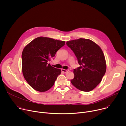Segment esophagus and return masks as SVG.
Instances as JSON below:
<instances>
[{
  "label": "esophagus",
  "instance_id": "esophagus-1",
  "mask_svg": "<svg viewBox=\"0 0 126 126\" xmlns=\"http://www.w3.org/2000/svg\"><path fill=\"white\" fill-rule=\"evenodd\" d=\"M61 71L63 73H66L67 72L69 71V70H66V69H61Z\"/></svg>",
  "mask_w": 126,
  "mask_h": 126
}]
</instances>
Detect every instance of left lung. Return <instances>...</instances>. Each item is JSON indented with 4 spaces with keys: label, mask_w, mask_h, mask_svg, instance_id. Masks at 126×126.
I'll return each mask as SVG.
<instances>
[{
    "label": "left lung",
    "mask_w": 126,
    "mask_h": 126,
    "mask_svg": "<svg viewBox=\"0 0 126 126\" xmlns=\"http://www.w3.org/2000/svg\"><path fill=\"white\" fill-rule=\"evenodd\" d=\"M73 51L80 67L74 69L72 85L82 91L89 92L101 82L106 71L105 56L100 47L94 41L80 38L67 41Z\"/></svg>",
    "instance_id": "obj_1"
}]
</instances>
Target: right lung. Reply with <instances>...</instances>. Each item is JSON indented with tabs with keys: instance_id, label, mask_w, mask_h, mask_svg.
I'll return each instance as SVG.
<instances>
[{
	"instance_id": "add662e5",
	"label": "right lung",
	"mask_w": 126,
	"mask_h": 126,
	"mask_svg": "<svg viewBox=\"0 0 126 126\" xmlns=\"http://www.w3.org/2000/svg\"><path fill=\"white\" fill-rule=\"evenodd\" d=\"M65 44L64 41L38 37L28 43L22 53V71L28 84L40 92L48 91L54 84L61 70L48 62Z\"/></svg>"
}]
</instances>
